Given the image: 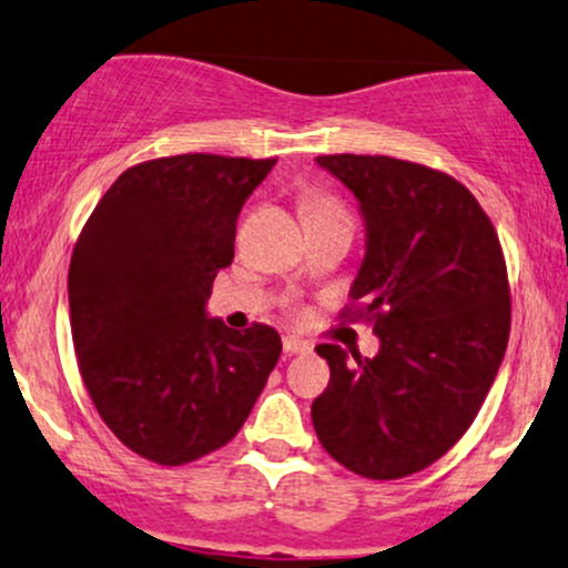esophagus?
Returning <instances> with one entry per match:
<instances>
[{
  "mask_svg": "<svg viewBox=\"0 0 568 568\" xmlns=\"http://www.w3.org/2000/svg\"><path fill=\"white\" fill-rule=\"evenodd\" d=\"M313 351V345L304 339H298V336H285L283 339V353L285 355H304Z\"/></svg>",
  "mask_w": 568,
  "mask_h": 568,
  "instance_id": "1",
  "label": "esophagus"
}]
</instances>
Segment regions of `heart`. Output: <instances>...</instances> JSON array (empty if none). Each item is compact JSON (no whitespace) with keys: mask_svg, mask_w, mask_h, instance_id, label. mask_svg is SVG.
Masks as SVG:
<instances>
[{"mask_svg":"<svg viewBox=\"0 0 568 568\" xmlns=\"http://www.w3.org/2000/svg\"><path fill=\"white\" fill-rule=\"evenodd\" d=\"M302 210H304V215H307V217L345 213V210H342V204L336 202V199L323 196V193H307V196H304V202H302ZM291 310H294L296 315H302V310H298V307H291Z\"/></svg>","mask_w":568,"mask_h":568,"instance_id":"1","label":"heart"}]
</instances>
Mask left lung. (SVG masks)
Wrapping results in <instances>:
<instances>
[{
  "label": "left lung",
  "instance_id": "left-lung-1",
  "mask_svg": "<svg viewBox=\"0 0 568 568\" xmlns=\"http://www.w3.org/2000/svg\"><path fill=\"white\" fill-rule=\"evenodd\" d=\"M355 193L366 258L342 321L379 336L375 358L317 345L332 379L313 402L321 445L366 479L439 460L475 423L509 339L513 298L501 242L447 172L390 155H317Z\"/></svg>",
  "mask_w": 568,
  "mask_h": 568
}]
</instances>
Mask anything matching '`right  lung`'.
I'll use <instances>...</instances> for the list:
<instances>
[{"label":"right lung","mask_w":568,"mask_h":568,"mask_svg":"<svg viewBox=\"0 0 568 568\" xmlns=\"http://www.w3.org/2000/svg\"><path fill=\"white\" fill-rule=\"evenodd\" d=\"M277 159L183 153L129 166L70 261V323L93 407L129 450L183 466L232 442L283 342L204 317L242 204Z\"/></svg>","instance_id":"add662e5"}]
</instances>
